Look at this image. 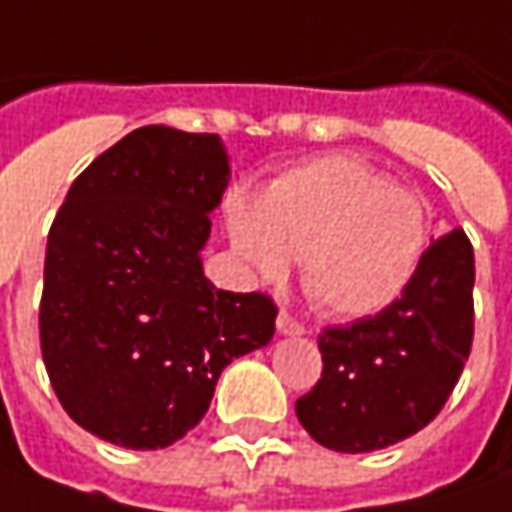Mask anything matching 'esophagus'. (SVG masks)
Listing matches in <instances>:
<instances>
[{
	"instance_id": "obj_1",
	"label": "esophagus",
	"mask_w": 512,
	"mask_h": 512,
	"mask_svg": "<svg viewBox=\"0 0 512 512\" xmlns=\"http://www.w3.org/2000/svg\"><path fill=\"white\" fill-rule=\"evenodd\" d=\"M275 324H278V333H281V336H301V333H304V324H298V321L289 316V313H284V310L278 313V321H275Z\"/></svg>"
}]
</instances>
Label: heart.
I'll return each mask as SVG.
<instances>
[{"label":"heart","instance_id":"heart-1","mask_svg":"<svg viewBox=\"0 0 512 512\" xmlns=\"http://www.w3.org/2000/svg\"><path fill=\"white\" fill-rule=\"evenodd\" d=\"M228 237L257 278L286 275L321 313L362 318L403 298L420 272L429 220L420 196L353 156H321L228 205Z\"/></svg>","mask_w":512,"mask_h":512}]
</instances>
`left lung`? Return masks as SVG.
I'll return each mask as SVG.
<instances>
[{
    "mask_svg": "<svg viewBox=\"0 0 512 512\" xmlns=\"http://www.w3.org/2000/svg\"><path fill=\"white\" fill-rule=\"evenodd\" d=\"M475 255L461 228L435 240L403 298L318 336L321 379L295 403L333 452H374L429 426L472 347Z\"/></svg>",
    "mask_w": 512,
    "mask_h": 512,
    "instance_id": "left-lung-1",
    "label": "left lung"
}]
</instances>
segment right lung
Segmentation results:
<instances>
[{
  "instance_id": "add662e5",
  "label": "right lung",
  "mask_w": 512,
  "mask_h": 512,
  "mask_svg": "<svg viewBox=\"0 0 512 512\" xmlns=\"http://www.w3.org/2000/svg\"><path fill=\"white\" fill-rule=\"evenodd\" d=\"M231 165L223 138L141 127L86 167L48 231L40 345L66 414L124 449L205 417L228 362L269 345L278 307L202 272Z\"/></svg>"
}]
</instances>
